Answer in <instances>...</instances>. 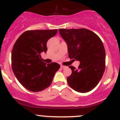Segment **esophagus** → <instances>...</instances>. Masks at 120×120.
Segmentation results:
<instances>
[{
	"label": "esophagus",
	"mask_w": 120,
	"mask_h": 120,
	"mask_svg": "<svg viewBox=\"0 0 120 120\" xmlns=\"http://www.w3.org/2000/svg\"><path fill=\"white\" fill-rule=\"evenodd\" d=\"M61 68H62V69H64V68H66V66H61Z\"/></svg>",
	"instance_id": "34e87169"
}]
</instances>
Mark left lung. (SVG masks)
I'll return each mask as SVG.
<instances>
[{
    "mask_svg": "<svg viewBox=\"0 0 120 120\" xmlns=\"http://www.w3.org/2000/svg\"><path fill=\"white\" fill-rule=\"evenodd\" d=\"M59 32L67 43L70 59L80 61L78 69L69 67L72 70L67 78L69 86L78 92L90 91L105 72L106 53L102 41L85 28L59 29Z\"/></svg>",
    "mask_w": 120,
    "mask_h": 120,
    "instance_id": "obj_1",
    "label": "left lung"
}]
</instances>
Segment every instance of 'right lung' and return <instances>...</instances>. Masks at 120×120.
<instances>
[{"instance_id": "1", "label": "right lung", "mask_w": 120, "mask_h": 120, "mask_svg": "<svg viewBox=\"0 0 120 120\" xmlns=\"http://www.w3.org/2000/svg\"><path fill=\"white\" fill-rule=\"evenodd\" d=\"M57 30H30L22 33L15 42L11 52V67L20 83L28 90L39 92L50 85L60 66L47 64L41 57L47 52L48 40Z\"/></svg>"}]
</instances>
